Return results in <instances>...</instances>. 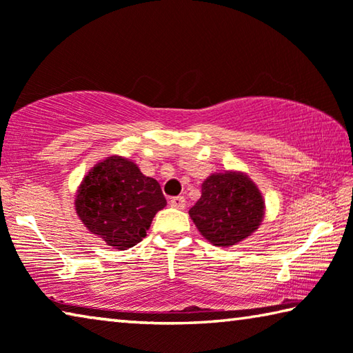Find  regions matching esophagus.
<instances>
[{
    "instance_id": "esophagus-1",
    "label": "esophagus",
    "mask_w": 353,
    "mask_h": 353,
    "mask_svg": "<svg viewBox=\"0 0 353 353\" xmlns=\"http://www.w3.org/2000/svg\"><path fill=\"white\" fill-rule=\"evenodd\" d=\"M170 206L175 209H184L186 208V199L184 196H173L170 200Z\"/></svg>"
}]
</instances>
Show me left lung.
<instances>
[{"mask_svg": "<svg viewBox=\"0 0 353 353\" xmlns=\"http://www.w3.org/2000/svg\"><path fill=\"white\" fill-rule=\"evenodd\" d=\"M196 230L214 246L237 245L262 225L265 200L257 184L240 170L211 173L201 196L189 209Z\"/></svg>", "mask_w": 353, "mask_h": 353, "instance_id": "left-lung-1", "label": "left lung"}]
</instances>
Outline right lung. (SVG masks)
I'll use <instances>...</instances> for the list:
<instances>
[{"mask_svg":"<svg viewBox=\"0 0 353 353\" xmlns=\"http://www.w3.org/2000/svg\"><path fill=\"white\" fill-rule=\"evenodd\" d=\"M165 205L159 183L145 176L134 161L119 154L91 167L74 200L86 230L119 251L139 243Z\"/></svg>","mask_w":353,"mask_h":353,"instance_id":"add662e5","label":"right lung"}]
</instances>
